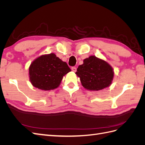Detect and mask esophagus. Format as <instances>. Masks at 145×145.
Instances as JSON below:
<instances>
[{
    "label": "esophagus",
    "instance_id": "esophagus-1",
    "mask_svg": "<svg viewBox=\"0 0 145 145\" xmlns=\"http://www.w3.org/2000/svg\"><path fill=\"white\" fill-rule=\"evenodd\" d=\"M71 69H72V71H74V72H76L77 71V68L75 67H72L71 68Z\"/></svg>",
    "mask_w": 145,
    "mask_h": 145
}]
</instances>
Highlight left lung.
<instances>
[{
  "label": "left lung",
  "instance_id": "8db88e82",
  "mask_svg": "<svg viewBox=\"0 0 145 145\" xmlns=\"http://www.w3.org/2000/svg\"><path fill=\"white\" fill-rule=\"evenodd\" d=\"M80 77L82 86L91 91H99L111 84L114 71L111 66L105 60L89 56L78 66L76 72Z\"/></svg>",
  "mask_w": 145,
  "mask_h": 145
}]
</instances>
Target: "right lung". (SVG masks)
<instances>
[{"label": "right lung", "mask_w": 145, "mask_h": 145, "mask_svg": "<svg viewBox=\"0 0 145 145\" xmlns=\"http://www.w3.org/2000/svg\"><path fill=\"white\" fill-rule=\"evenodd\" d=\"M71 71L67 63L54 53L35 59L29 68V80L37 88L49 91L59 86L63 77Z\"/></svg>", "instance_id": "1"}]
</instances>
